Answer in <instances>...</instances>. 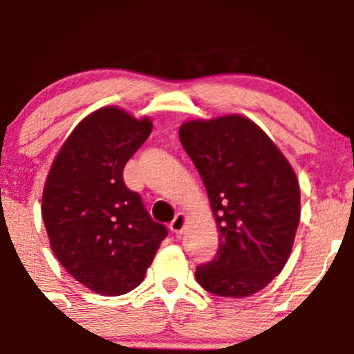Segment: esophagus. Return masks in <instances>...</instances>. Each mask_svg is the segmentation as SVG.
<instances>
[{"instance_id": "34e87169", "label": "esophagus", "mask_w": 354, "mask_h": 354, "mask_svg": "<svg viewBox=\"0 0 354 354\" xmlns=\"http://www.w3.org/2000/svg\"><path fill=\"white\" fill-rule=\"evenodd\" d=\"M187 224H188V217L185 216V214H176V217L173 219V223L169 224V230L173 231V233L176 234H181L185 230H187Z\"/></svg>"}]
</instances>
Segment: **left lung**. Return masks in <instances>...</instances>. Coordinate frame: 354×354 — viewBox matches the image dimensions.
I'll return each instance as SVG.
<instances>
[{
    "mask_svg": "<svg viewBox=\"0 0 354 354\" xmlns=\"http://www.w3.org/2000/svg\"><path fill=\"white\" fill-rule=\"evenodd\" d=\"M180 140L202 176L219 233L217 255L195 277L224 298L255 295L291 255L301 212L295 169L241 114L185 121Z\"/></svg>",
    "mask_w": 354,
    "mask_h": 354,
    "instance_id": "8db88e82",
    "label": "left lung"
}]
</instances>
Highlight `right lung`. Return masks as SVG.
<instances>
[{
	"mask_svg": "<svg viewBox=\"0 0 354 354\" xmlns=\"http://www.w3.org/2000/svg\"><path fill=\"white\" fill-rule=\"evenodd\" d=\"M151 131V118L118 106L94 111L68 135L46 178L41 210L53 253L97 295L137 288L167 234L123 181L124 164Z\"/></svg>",
	"mask_w": 354,
	"mask_h": 354,
	"instance_id": "obj_1",
	"label": "right lung"
}]
</instances>
